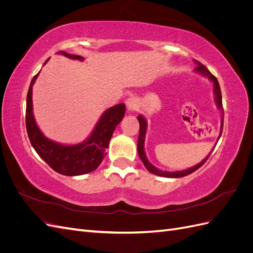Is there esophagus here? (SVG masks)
<instances>
[{
	"mask_svg": "<svg viewBox=\"0 0 253 253\" xmlns=\"http://www.w3.org/2000/svg\"><path fill=\"white\" fill-rule=\"evenodd\" d=\"M126 108L128 111H135L138 109L139 106V100L137 99V97L135 96H131L128 97L126 100Z\"/></svg>",
	"mask_w": 253,
	"mask_h": 253,
	"instance_id": "obj_1",
	"label": "esophagus"
}]
</instances>
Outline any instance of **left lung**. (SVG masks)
I'll return each mask as SVG.
<instances>
[{
	"instance_id": "8db88e82",
	"label": "left lung",
	"mask_w": 253,
	"mask_h": 253,
	"mask_svg": "<svg viewBox=\"0 0 253 253\" xmlns=\"http://www.w3.org/2000/svg\"><path fill=\"white\" fill-rule=\"evenodd\" d=\"M194 62L197 64L196 68H195V72L201 74L205 77L208 78L212 83H213V94H214V100H215V103L217 105L218 110L221 112V119H220V131H219V137L221 135V132H223V126H224V109H223V102H221V91H220V87H219V84L217 79L214 77V76L207 70L206 66L203 65L201 62H198V61L194 60ZM138 121H139V136H138V143H137V150H138V155L140 157V159L142 160V163L144 165V167L147 168V170L149 172H151L152 174H155L158 176H163V177H169V178H178V177H183V176H187L191 173L195 172L197 169H200V168L207 162V159L209 158V156L211 155V153L213 152L214 149L211 150L210 154L205 157V159L203 162H201L200 164H197L196 166L192 167V168H189L187 170H182V171H175V172H169V171H163L158 169V168L153 166L145 156V152H144V140H145V133H147V127H148V124H147V120L141 115H139L138 117ZM216 145V144H215ZM215 148V147H214Z\"/></svg>"
}]
</instances>
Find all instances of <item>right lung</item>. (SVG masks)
<instances>
[{
    "instance_id": "add662e5",
    "label": "right lung",
    "mask_w": 253,
    "mask_h": 253,
    "mask_svg": "<svg viewBox=\"0 0 253 253\" xmlns=\"http://www.w3.org/2000/svg\"><path fill=\"white\" fill-rule=\"evenodd\" d=\"M58 53L74 60H84L81 56L70 55L65 51H59ZM48 60L45 61L44 65ZM39 73L30 82L26 99V129L33 148L52 170L62 175L77 176L95 171L106 155L105 151L109 148L115 128L125 117L126 104L119 103L106 110L88 138L83 142L77 144L56 142L41 132L34 117L33 85Z\"/></svg>"
}]
</instances>
